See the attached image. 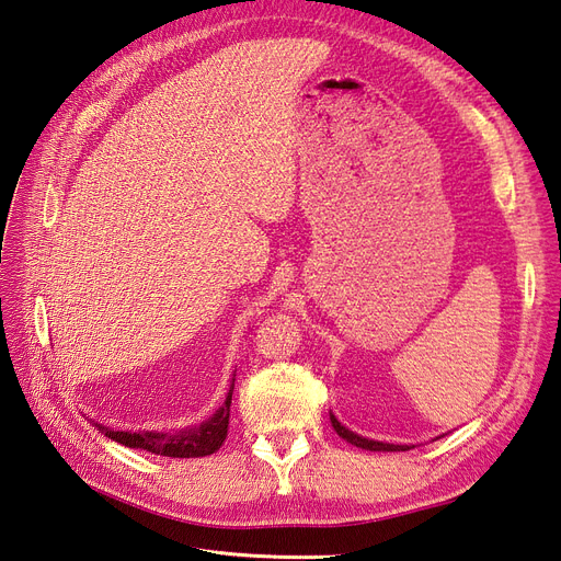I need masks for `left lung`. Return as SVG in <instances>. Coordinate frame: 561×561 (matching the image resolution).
Returning a JSON list of instances; mask_svg holds the SVG:
<instances>
[{
  "mask_svg": "<svg viewBox=\"0 0 561 561\" xmlns=\"http://www.w3.org/2000/svg\"><path fill=\"white\" fill-rule=\"evenodd\" d=\"M330 423H333V427H335V432L340 434L342 439H346L348 444H354V446H358V448H365V450H409L411 446H402V444H383V442H375V439H365V437H360V434H356V432H351V430H346L333 413H330Z\"/></svg>",
  "mask_w": 561,
  "mask_h": 561,
  "instance_id": "1",
  "label": "left lung"
}]
</instances>
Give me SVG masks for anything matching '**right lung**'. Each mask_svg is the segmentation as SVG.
Instances as JSON below:
<instances>
[{
	"label": "right lung",
	"instance_id": "obj_1",
	"mask_svg": "<svg viewBox=\"0 0 561 561\" xmlns=\"http://www.w3.org/2000/svg\"><path fill=\"white\" fill-rule=\"evenodd\" d=\"M231 398L233 386L228 390L224 407H219L210 419L198 427H190L182 432H119L99 423H94V427H99V432L106 434L108 439L129 448L150 450L154 455H165V458H205V455H213L215 450H219L226 439Z\"/></svg>",
	"mask_w": 561,
	"mask_h": 561
}]
</instances>
